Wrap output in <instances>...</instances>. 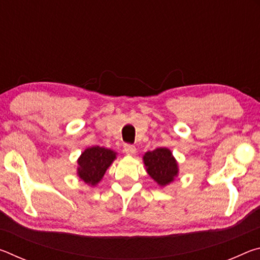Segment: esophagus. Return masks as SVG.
I'll list each match as a JSON object with an SVG mask.
<instances>
[{"mask_svg":"<svg viewBox=\"0 0 260 260\" xmlns=\"http://www.w3.org/2000/svg\"><path fill=\"white\" fill-rule=\"evenodd\" d=\"M124 151L127 153V155H134L136 152V148L134 146H132V144H125Z\"/></svg>","mask_w":260,"mask_h":260,"instance_id":"34e87169","label":"esophagus"}]
</instances>
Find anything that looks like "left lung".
<instances>
[{"instance_id": "obj_1", "label": "left lung", "mask_w": 260, "mask_h": 260, "mask_svg": "<svg viewBox=\"0 0 260 260\" xmlns=\"http://www.w3.org/2000/svg\"><path fill=\"white\" fill-rule=\"evenodd\" d=\"M143 161L148 174L161 187L172 182L178 175V162L167 148H157L146 152Z\"/></svg>"}]
</instances>
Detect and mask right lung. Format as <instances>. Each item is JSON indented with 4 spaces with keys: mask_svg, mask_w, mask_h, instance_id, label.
I'll list each match as a JSON object with an SVG mask.
<instances>
[{
    "mask_svg": "<svg viewBox=\"0 0 260 260\" xmlns=\"http://www.w3.org/2000/svg\"><path fill=\"white\" fill-rule=\"evenodd\" d=\"M117 153L103 147L87 148L78 159V175L89 186H96L116 159Z\"/></svg>",
    "mask_w": 260,
    "mask_h": 260,
    "instance_id": "1",
    "label": "right lung"
}]
</instances>
